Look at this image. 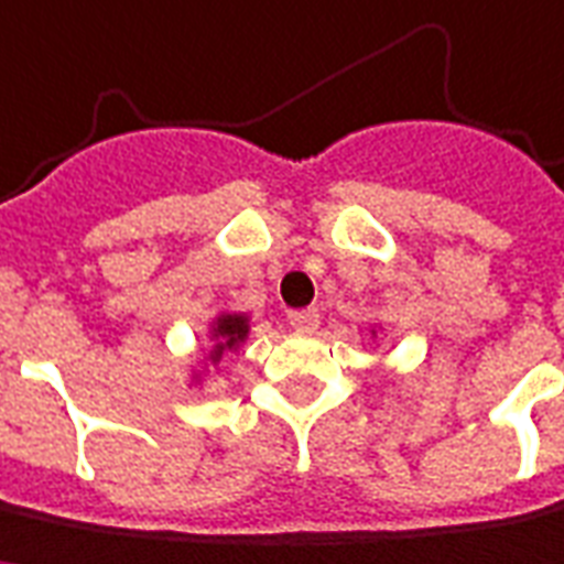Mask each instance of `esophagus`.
<instances>
[{"instance_id":"esophagus-1","label":"esophagus","mask_w":564,"mask_h":564,"mask_svg":"<svg viewBox=\"0 0 564 564\" xmlns=\"http://www.w3.org/2000/svg\"><path fill=\"white\" fill-rule=\"evenodd\" d=\"M322 313L316 306H306V310H291L289 313V325L297 328V332H316L319 328Z\"/></svg>"}]
</instances>
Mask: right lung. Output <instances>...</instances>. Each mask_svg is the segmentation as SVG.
Segmentation results:
<instances>
[{
  "instance_id": "obj_1",
  "label": "right lung",
  "mask_w": 564,
  "mask_h": 564,
  "mask_svg": "<svg viewBox=\"0 0 564 564\" xmlns=\"http://www.w3.org/2000/svg\"><path fill=\"white\" fill-rule=\"evenodd\" d=\"M245 334H248V322H245V316H224V319H217L215 337H220V344L215 347V356H220L227 347H236Z\"/></svg>"
}]
</instances>
